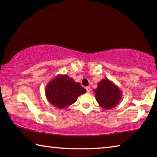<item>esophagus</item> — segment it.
Returning <instances> with one entry per match:
<instances>
[{"label": "esophagus", "instance_id": "34e87169", "mask_svg": "<svg viewBox=\"0 0 157 157\" xmlns=\"http://www.w3.org/2000/svg\"><path fill=\"white\" fill-rule=\"evenodd\" d=\"M86 91L88 92V93H90V91H91V87L90 86H87V87H86Z\"/></svg>", "mask_w": 157, "mask_h": 157}]
</instances>
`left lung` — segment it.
I'll return each instance as SVG.
<instances>
[{"mask_svg":"<svg viewBox=\"0 0 157 157\" xmlns=\"http://www.w3.org/2000/svg\"><path fill=\"white\" fill-rule=\"evenodd\" d=\"M94 91L95 100L105 109H111L116 107L123 96L119 87L107 78L102 79Z\"/></svg>","mask_w":157,"mask_h":157,"instance_id":"left-lung-1","label":"left lung"}]
</instances>
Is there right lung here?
<instances>
[{"instance_id": "right-lung-1", "label": "right lung", "mask_w": 157, "mask_h": 157, "mask_svg": "<svg viewBox=\"0 0 157 157\" xmlns=\"http://www.w3.org/2000/svg\"><path fill=\"white\" fill-rule=\"evenodd\" d=\"M86 93L80 84L67 75H57L47 84L45 94L48 102L55 107L65 109L73 104L78 97Z\"/></svg>"}]
</instances>
